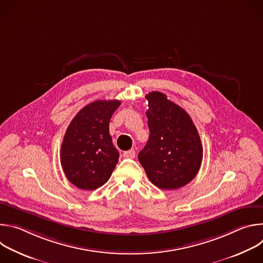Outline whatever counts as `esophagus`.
I'll list each match as a JSON object with an SVG mask.
<instances>
[{"mask_svg": "<svg viewBox=\"0 0 263 263\" xmlns=\"http://www.w3.org/2000/svg\"><path fill=\"white\" fill-rule=\"evenodd\" d=\"M123 156L125 157V158H134L135 157V151L133 148H131V149H129V151H126V152H124V154H123Z\"/></svg>", "mask_w": 263, "mask_h": 263, "instance_id": "obj_1", "label": "esophagus"}]
</instances>
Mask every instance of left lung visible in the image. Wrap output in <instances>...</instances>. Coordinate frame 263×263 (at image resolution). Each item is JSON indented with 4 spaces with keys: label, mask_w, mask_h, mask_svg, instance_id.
<instances>
[{
    "label": "left lung",
    "mask_w": 263,
    "mask_h": 263,
    "mask_svg": "<svg viewBox=\"0 0 263 263\" xmlns=\"http://www.w3.org/2000/svg\"><path fill=\"white\" fill-rule=\"evenodd\" d=\"M149 136L138 154L147 178L161 190H177L198 174L203 146L187 112L159 91L145 96Z\"/></svg>",
    "instance_id": "8db88e82"
}]
</instances>
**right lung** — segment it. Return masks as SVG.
<instances>
[{
  "mask_svg": "<svg viewBox=\"0 0 263 263\" xmlns=\"http://www.w3.org/2000/svg\"><path fill=\"white\" fill-rule=\"evenodd\" d=\"M118 100L95 101L83 107L66 129L60 161L68 181L80 190L95 191L112 175L120 154L109 134Z\"/></svg>",
  "mask_w": 263,
  "mask_h": 263,
  "instance_id": "add662e5",
  "label": "right lung"
}]
</instances>
